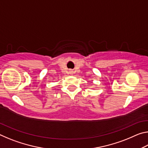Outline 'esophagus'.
Returning a JSON list of instances; mask_svg holds the SVG:
<instances>
[{
	"mask_svg": "<svg viewBox=\"0 0 148 148\" xmlns=\"http://www.w3.org/2000/svg\"><path fill=\"white\" fill-rule=\"evenodd\" d=\"M69 73L71 74H72V73H73V71H69Z\"/></svg>",
	"mask_w": 148,
	"mask_h": 148,
	"instance_id": "esophagus-1",
	"label": "esophagus"
}]
</instances>
